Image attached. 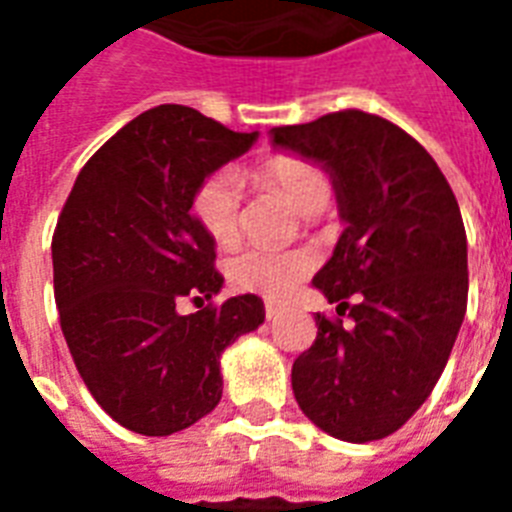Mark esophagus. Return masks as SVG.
I'll use <instances>...</instances> for the list:
<instances>
[{
    "instance_id": "1",
    "label": "esophagus",
    "mask_w": 512,
    "mask_h": 512,
    "mask_svg": "<svg viewBox=\"0 0 512 512\" xmlns=\"http://www.w3.org/2000/svg\"><path fill=\"white\" fill-rule=\"evenodd\" d=\"M279 316H281V308H276V305H265V319L276 321Z\"/></svg>"
}]
</instances>
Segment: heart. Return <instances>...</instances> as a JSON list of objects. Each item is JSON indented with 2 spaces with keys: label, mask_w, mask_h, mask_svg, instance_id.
<instances>
[{
  "label": "heart",
  "mask_w": 512,
  "mask_h": 512,
  "mask_svg": "<svg viewBox=\"0 0 512 512\" xmlns=\"http://www.w3.org/2000/svg\"><path fill=\"white\" fill-rule=\"evenodd\" d=\"M263 180L279 188L297 212H303L313 199L329 196L324 172L292 156L271 159L263 167ZM239 201V177L228 170L209 175L199 185V191L193 193V217L215 244H231L239 236ZM311 265V255L297 249L249 247L231 257L228 279L241 292L263 295L268 300H284L311 273Z\"/></svg>",
  "instance_id": "heart-1"
}]
</instances>
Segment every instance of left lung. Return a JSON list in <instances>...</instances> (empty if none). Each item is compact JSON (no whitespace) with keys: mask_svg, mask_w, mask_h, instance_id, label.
<instances>
[{"mask_svg":"<svg viewBox=\"0 0 512 512\" xmlns=\"http://www.w3.org/2000/svg\"><path fill=\"white\" fill-rule=\"evenodd\" d=\"M271 146L321 164L345 223L313 287L353 327L316 313V342L292 366L297 404L329 436L377 441L425 404L465 319L460 207L433 156L382 116L276 127Z\"/></svg>","mask_w":512,"mask_h":512,"instance_id":"1","label":"left lung"}]
</instances>
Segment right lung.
<instances>
[{
    "mask_svg": "<svg viewBox=\"0 0 512 512\" xmlns=\"http://www.w3.org/2000/svg\"><path fill=\"white\" fill-rule=\"evenodd\" d=\"M255 140L188 106H156L100 146L60 212V329L92 398L132 433L172 436L212 412L223 350L265 321L257 295L177 311L223 289L193 193Z\"/></svg>",
    "mask_w": 512,
    "mask_h": 512,
    "instance_id": "obj_1",
    "label": "right lung"
}]
</instances>
